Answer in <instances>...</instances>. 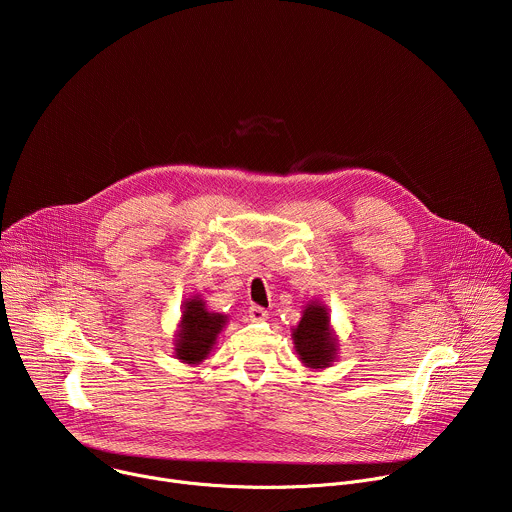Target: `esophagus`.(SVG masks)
<instances>
[{
	"mask_svg": "<svg viewBox=\"0 0 512 512\" xmlns=\"http://www.w3.org/2000/svg\"><path fill=\"white\" fill-rule=\"evenodd\" d=\"M267 316H269V312L265 308H261V306H251L249 308V318L253 322H263V320H267Z\"/></svg>",
	"mask_w": 512,
	"mask_h": 512,
	"instance_id": "esophagus-1",
	"label": "esophagus"
}]
</instances>
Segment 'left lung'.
Instances as JSON below:
<instances>
[{"label":"left lung","mask_w":512,"mask_h":512,"mask_svg":"<svg viewBox=\"0 0 512 512\" xmlns=\"http://www.w3.org/2000/svg\"><path fill=\"white\" fill-rule=\"evenodd\" d=\"M291 340L304 367L322 371L332 367L338 358V336L330 324L328 306L320 300H310L296 328H291Z\"/></svg>","instance_id":"8db88e82"}]
</instances>
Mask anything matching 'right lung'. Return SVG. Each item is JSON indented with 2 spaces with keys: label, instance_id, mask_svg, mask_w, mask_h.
<instances>
[{
  "label": "right lung",
  "instance_id": "right-lung-1",
  "mask_svg": "<svg viewBox=\"0 0 512 512\" xmlns=\"http://www.w3.org/2000/svg\"><path fill=\"white\" fill-rule=\"evenodd\" d=\"M227 322L229 316L208 310L202 296L194 294L184 300L178 330L174 334V356L184 364L204 362Z\"/></svg>",
  "mask_w": 512,
  "mask_h": 512
}]
</instances>
